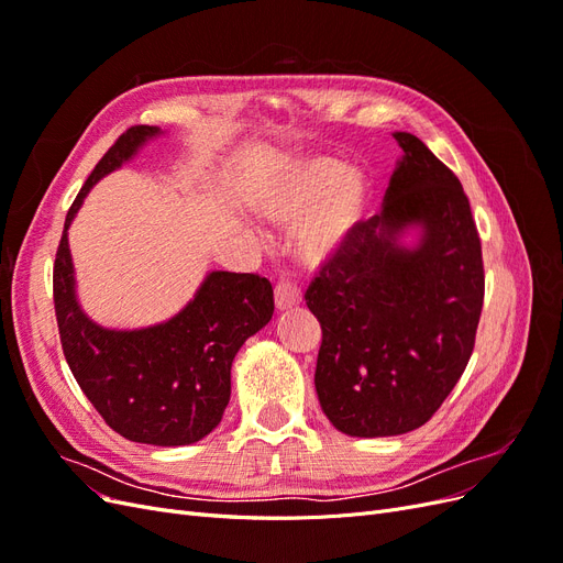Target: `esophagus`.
<instances>
[{
    "label": "esophagus",
    "instance_id": "34e87169",
    "mask_svg": "<svg viewBox=\"0 0 563 563\" xmlns=\"http://www.w3.org/2000/svg\"><path fill=\"white\" fill-rule=\"evenodd\" d=\"M300 300H302V294H300V288L296 284H291L288 279L277 282V286H275V305H277V310L294 308V305H298Z\"/></svg>",
    "mask_w": 563,
    "mask_h": 563
}]
</instances>
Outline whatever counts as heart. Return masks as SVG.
Returning a JSON list of instances; mask_svg holds the SVG:
<instances>
[{"mask_svg": "<svg viewBox=\"0 0 563 563\" xmlns=\"http://www.w3.org/2000/svg\"><path fill=\"white\" fill-rule=\"evenodd\" d=\"M314 198L318 201L294 228V249L312 265L343 246L362 220L368 201L364 178L333 159L300 162L255 203L258 213L272 223H288Z\"/></svg>", "mask_w": 563, "mask_h": 563, "instance_id": "obj_1", "label": "heart"}]
</instances>
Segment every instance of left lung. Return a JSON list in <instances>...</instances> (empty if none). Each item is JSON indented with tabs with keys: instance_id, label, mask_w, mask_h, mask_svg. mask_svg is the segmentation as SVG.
Instances as JSON below:
<instances>
[{
	"instance_id": "1",
	"label": "left lung",
	"mask_w": 563,
	"mask_h": 563,
	"mask_svg": "<svg viewBox=\"0 0 563 563\" xmlns=\"http://www.w3.org/2000/svg\"><path fill=\"white\" fill-rule=\"evenodd\" d=\"M383 209L356 223L305 300L321 323L314 387L350 437L418 430L444 404L474 350L484 305L482 240L470 199L413 133ZM419 230L404 247L406 229Z\"/></svg>"
}]
</instances>
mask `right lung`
Here are the masks:
<instances>
[{
  "instance_id": "add662e5",
  "label": "right lung",
  "mask_w": 563,
  "mask_h": 563,
  "mask_svg": "<svg viewBox=\"0 0 563 563\" xmlns=\"http://www.w3.org/2000/svg\"><path fill=\"white\" fill-rule=\"evenodd\" d=\"M159 133L145 124L126 129L81 185L56 251L54 305L67 366L110 428L139 444L185 446L223 418L234 354L272 319L275 294L265 277L218 269L176 317L155 327L117 331L84 314L67 230L91 187Z\"/></svg>"
}]
</instances>
